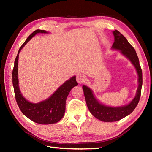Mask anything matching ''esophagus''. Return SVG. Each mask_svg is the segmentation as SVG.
<instances>
[{"mask_svg":"<svg viewBox=\"0 0 152 152\" xmlns=\"http://www.w3.org/2000/svg\"><path fill=\"white\" fill-rule=\"evenodd\" d=\"M86 80V76H85L82 74H77L76 76V81L78 83H82L84 81Z\"/></svg>","mask_w":152,"mask_h":152,"instance_id":"esophagus-1","label":"esophagus"}]
</instances>
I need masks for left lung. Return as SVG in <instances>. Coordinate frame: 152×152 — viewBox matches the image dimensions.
<instances>
[{"mask_svg":"<svg viewBox=\"0 0 152 152\" xmlns=\"http://www.w3.org/2000/svg\"><path fill=\"white\" fill-rule=\"evenodd\" d=\"M115 42L111 48L120 50L135 66L138 74L139 86L135 98L129 104L121 107H113L100 103L94 97L93 91L86 86H83L85 98L88 109L95 118L103 122H115L126 117L133 111L138 104L142 85V72L135 50L128 40L118 30L113 31Z\"/></svg>","mask_w":152,"mask_h":152,"instance_id":"left-lung-1","label":"left lung"}]
</instances>
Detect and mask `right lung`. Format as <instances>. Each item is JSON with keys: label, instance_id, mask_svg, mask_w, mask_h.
Returning a JSON list of instances; mask_svg holds the SVG:
<instances>
[{"label": "right lung", "instance_id": "right-lung-1", "mask_svg": "<svg viewBox=\"0 0 152 152\" xmlns=\"http://www.w3.org/2000/svg\"><path fill=\"white\" fill-rule=\"evenodd\" d=\"M38 33H48L45 30H36L31 34L27 39L20 47L18 54L14 63L12 72L13 86L15 92L16 102L21 112L27 118L33 122L40 124H50L59 122L65 114L66 100L70 90L74 87L77 86L76 76H72L70 79L61 85L51 96L48 99L37 104L31 103L26 100L21 94L19 87L18 80V59L19 54L24 46L35 35Z\"/></svg>", "mask_w": 152, "mask_h": 152}]
</instances>
